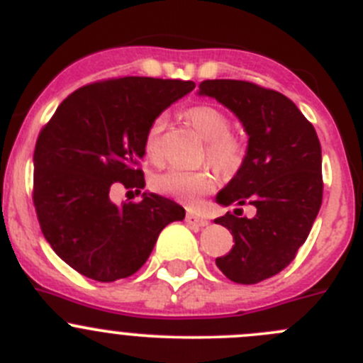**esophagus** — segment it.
Here are the masks:
<instances>
[{
    "label": "esophagus",
    "mask_w": 363,
    "mask_h": 363,
    "mask_svg": "<svg viewBox=\"0 0 363 363\" xmlns=\"http://www.w3.org/2000/svg\"><path fill=\"white\" fill-rule=\"evenodd\" d=\"M186 223L191 225V227H206L209 221L206 220V218H202L200 214H195V213H188L186 214Z\"/></svg>",
    "instance_id": "obj_1"
}]
</instances>
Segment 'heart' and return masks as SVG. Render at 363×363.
Listing matches in <instances>:
<instances>
[{"label": "heart", "instance_id": "1", "mask_svg": "<svg viewBox=\"0 0 363 363\" xmlns=\"http://www.w3.org/2000/svg\"><path fill=\"white\" fill-rule=\"evenodd\" d=\"M186 121L193 125L200 136L206 138L203 157L223 174L239 170L246 156V147L239 136L230 133V118L213 104H196L184 113ZM164 129V118L157 117L147 128L143 136V152L154 163L163 157L161 149V133ZM216 186L213 172L202 170H168L152 179V189L160 195L168 196L182 206L193 207Z\"/></svg>", "mask_w": 363, "mask_h": 363}]
</instances>
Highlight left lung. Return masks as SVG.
<instances>
[{
  "label": "left lung",
  "instance_id": "1",
  "mask_svg": "<svg viewBox=\"0 0 363 363\" xmlns=\"http://www.w3.org/2000/svg\"><path fill=\"white\" fill-rule=\"evenodd\" d=\"M199 88L230 108L250 136L241 168L216 200L250 203L257 214L214 220L234 238L216 266L232 282L259 284L286 269L307 241L323 202L321 143L296 104L277 90L241 79H206Z\"/></svg>",
  "mask_w": 363,
  "mask_h": 363
}]
</instances>
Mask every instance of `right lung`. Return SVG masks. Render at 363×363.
Instances as JSON below:
<instances>
[{
	"label": "right lung",
	"instance_id": "obj_1",
	"mask_svg": "<svg viewBox=\"0 0 363 363\" xmlns=\"http://www.w3.org/2000/svg\"><path fill=\"white\" fill-rule=\"evenodd\" d=\"M193 81L111 77L70 94L38 133L33 152V206L56 255L97 282L128 279L145 264L160 232L186 211L143 193L115 206L111 188L140 193L147 128Z\"/></svg>",
	"mask_w": 363,
	"mask_h": 363
}]
</instances>
